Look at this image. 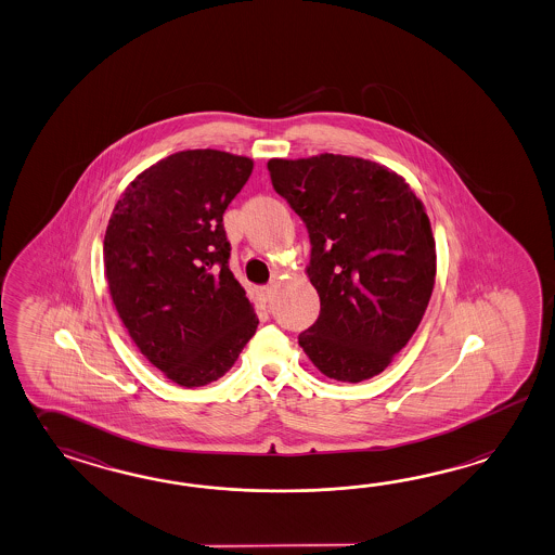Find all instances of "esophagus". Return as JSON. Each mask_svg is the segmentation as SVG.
<instances>
[{"instance_id": "34e87169", "label": "esophagus", "mask_w": 555, "mask_h": 555, "mask_svg": "<svg viewBox=\"0 0 555 555\" xmlns=\"http://www.w3.org/2000/svg\"><path fill=\"white\" fill-rule=\"evenodd\" d=\"M272 288H274L272 284H267V286H260V295H262V298H264V300H271Z\"/></svg>"}]
</instances>
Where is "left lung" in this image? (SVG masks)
Instances as JSON below:
<instances>
[{
	"mask_svg": "<svg viewBox=\"0 0 555 555\" xmlns=\"http://www.w3.org/2000/svg\"><path fill=\"white\" fill-rule=\"evenodd\" d=\"M267 167L312 245L307 274L321 314L298 345L324 376L369 380L408 345L430 302L436 243L426 209L404 177L374 160L322 153Z\"/></svg>",
	"mask_w": 555,
	"mask_h": 555,
	"instance_id": "1",
	"label": "left lung"
}]
</instances>
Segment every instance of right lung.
Masks as SVG:
<instances>
[{
  "label": "right lung",
  "mask_w": 555,
  "mask_h": 555,
  "mask_svg": "<svg viewBox=\"0 0 555 555\" xmlns=\"http://www.w3.org/2000/svg\"><path fill=\"white\" fill-rule=\"evenodd\" d=\"M250 172L253 159L227 151L172 153L129 183L105 231L119 319L141 354L185 388L224 376L259 324L222 229Z\"/></svg>",
  "instance_id": "add662e5"
}]
</instances>
